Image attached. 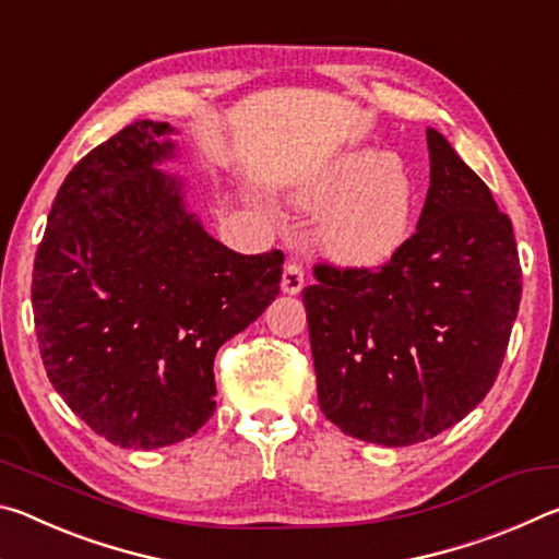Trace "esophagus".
Returning <instances> with one entry per match:
<instances>
[{
    "instance_id": "obj_1",
    "label": "esophagus",
    "mask_w": 559,
    "mask_h": 559,
    "mask_svg": "<svg viewBox=\"0 0 559 559\" xmlns=\"http://www.w3.org/2000/svg\"><path fill=\"white\" fill-rule=\"evenodd\" d=\"M306 286V273H302V266L296 261H288L286 269H283V278H281V288L288 296H296V293L302 290Z\"/></svg>"
}]
</instances>
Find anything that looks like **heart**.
<instances>
[{
    "instance_id": "b5f03b06",
    "label": "heart",
    "mask_w": 559,
    "mask_h": 559,
    "mask_svg": "<svg viewBox=\"0 0 559 559\" xmlns=\"http://www.w3.org/2000/svg\"><path fill=\"white\" fill-rule=\"evenodd\" d=\"M300 204L328 210L320 241L345 266L370 269L390 261L409 241L416 189L400 159L384 150H357L318 177Z\"/></svg>"
}]
</instances>
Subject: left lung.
Listing matches in <instances>:
<instances>
[{
  "label": "left lung",
  "instance_id": "obj_1",
  "mask_svg": "<svg viewBox=\"0 0 559 559\" xmlns=\"http://www.w3.org/2000/svg\"><path fill=\"white\" fill-rule=\"evenodd\" d=\"M427 202L382 269L316 266L302 288L318 404L359 441L412 447L484 402L518 318L513 224L433 128Z\"/></svg>",
  "mask_w": 559,
  "mask_h": 559
}]
</instances>
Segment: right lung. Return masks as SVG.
Instances as JSON below:
<instances>
[{
  "instance_id": "right-lung-1",
  "label": "right lung",
  "mask_w": 559,
  "mask_h": 559,
  "mask_svg": "<svg viewBox=\"0 0 559 559\" xmlns=\"http://www.w3.org/2000/svg\"><path fill=\"white\" fill-rule=\"evenodd\" d=\"M169 122L138 120L81 159L34 261L41 359L73 414L120 449L189 439L216 409L214 355L278 296L283 253L243 257L204 231Z\"/></svg>"
}]
</instances>
